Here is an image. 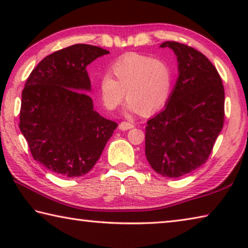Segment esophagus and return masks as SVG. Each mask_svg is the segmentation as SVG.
Masks as SVG:
<instances>
[{"label": "esophagus", "instance_id": "esophagus-1", "mask_svg": "<svg viewBox=\"0 0 248 248\" xmlns=\"http://www.w3.org/2000/svg\"><path fill=\"white\" fill-rule=\"evenodd\" d=\"M133 128V124H129V123H125V121H123V123L119 124V129L123 130V131H125V130H129V129H132Z\"/></svg>", "mask_w": 248, "mask_h": 248}]
</instances>
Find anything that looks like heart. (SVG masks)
I'll use <instances>...</instances> for the list:
<instances>
[{"instance_id": "b5f03b06", "label": "heart", "mask_w": 248, "mask_h": 248, "mask_svg": "<svg viewBox=\"0 0 248 248\" xmlns=\"http://www.w3.org/2000/svg\"><path fill=\"white\" fill-rule=\"evenodd\" d=\"M110 75L98 83L99 99L107 110H115L127 97L128 112L150 115L169 102L173 91V71L165 61L139 53H128L110 66Z\"/></svg>"}]
</instances>
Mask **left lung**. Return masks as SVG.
Instances as JSON below:
<instances>
[{
	"instance_id": "left-lung-1",
	"label": "left lung",
	"mask_w": 248,
	"mask_h": 248,
	"mask_svg": "<svg viewBox=\"0 0 248 248\" xmlns=\"http://www.w3.org/2000/svg\"><path fill=\"white\" fill-rule=\"evenodd\" d=\"M174 51L178 78L164 109L145 127V155L152 169L178 178L207 161L223 127L224 89L211 62L186 45L165 41Z\"/></svg>"
}]
</instances>
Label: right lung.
Instances as JSON below:
<instances>
[{
  "label": "right lung",
  "mask_w": 248,
  "mask_h": 248,
  "mask_svg": "<svg viewBox=\"0 0 248 248\" xmlns=\"http://www.w3.org/2000/svg\"><path fill=\"white\" fill-rule=\"evenodd\" d=\"M109 51L78 44L41 60L22 93L19 129L32 157L50 171L79 177L93 169L118 127L90 97L86 66Z\"/></svg>",
  "instance_id": "obj_1"
}]
</instances>
